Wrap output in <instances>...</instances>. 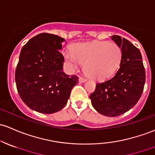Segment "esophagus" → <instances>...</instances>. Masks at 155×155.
Listing matches in <instances>:
<instances>
[{"instance_id": "obj_1", "label": "esophagus", "mask_w": 155, "mask_h": 155, "mask_svg": "<svg viewBox=\"0 0 155 155\" xmlns=\"http://www.w3.org/2000/svg\"><path fill=\"white\" fill-rule=\"evenodd\" d=\"M86 81V79H85L84 78H79V82L80 83H84Z\"/></svg>"}]
</instances>
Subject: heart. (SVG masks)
<instances>
[{"mask_svg": "<svg viewBox=\"0 0 155 155\" xmlns=\"http://www.w3.org/2000/svg\"><path fill=\"white\" fill-rule=\"evenodd\" d=\"M65 60L72 69L84 64V71L89 78L104 81L110 78L119 68L122 51L118 45L106 41L78 43L72 51H64Z\"/></svg>", "mask_w": 155, "mask_h": 155, "instance_id": "obj_1", "label": "heart"}]
</instances>
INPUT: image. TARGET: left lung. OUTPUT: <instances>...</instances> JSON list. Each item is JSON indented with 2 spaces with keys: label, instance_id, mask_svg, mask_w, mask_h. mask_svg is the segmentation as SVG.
I'll list each match as a JSON object with an SVG mask.
<instances>
[{
  "label": "left lung",
  "instance_id": "8db88e82",
  "mask_svg": "<svg viewBox=\"0 0 155 155\" xmlns=\"http://www.w3.org/2000/svg\"><path fill=\"white\" fill-rule=\"evenodd\" d=\"M111 38L121 48L120 69L111 79L96 84L89 97L97 112L116 117L134 107L139 101L146 82V72L139 49L126 38L119 35Z\"/></svg>",
  "mask_w": 155,
  "mask_h": 155
}]
</instances>
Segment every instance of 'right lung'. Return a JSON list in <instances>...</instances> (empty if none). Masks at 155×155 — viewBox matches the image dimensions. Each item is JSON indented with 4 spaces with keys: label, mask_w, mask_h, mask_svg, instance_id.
Segmentation results:
<instances>
[{
    "label": "right lung",
    "mask_w": 155,
    "mask_h": 155,
    "mask_svg": "<svg viewBox=\"0 0 155 155\" xmlns=\"http://www.w3.org/2000/svg\"><path fill=\"white\" fill-rule=\"evenodd\" d=\"M63 38L41 33L23 46L15 70L17 89L22 101L32 110L52 114L66 106L77 76L63 71Z\"/></svg>",
    "instance_id": "1"
}]
</instances>
